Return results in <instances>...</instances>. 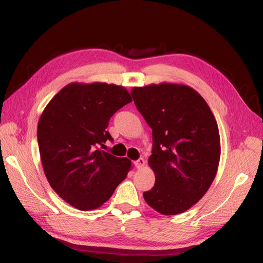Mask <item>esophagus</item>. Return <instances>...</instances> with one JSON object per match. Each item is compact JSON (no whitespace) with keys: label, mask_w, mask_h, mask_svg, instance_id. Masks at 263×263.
Here are the masks:
<instances>
[{"label":"esophagus","mask_w":263,"mask_h":263,"mask_svg":"<svg viewBox=\"0 0 263 263\" xmlns=\"http://www.w3.org/2000/svg\"><path fill=\"white\" fill-rule=\"evenodd\" d=\"M134 164H135V166H136L137 169H141L142 166H145V164H146V160L144 158H139L138 160H136L134 162Z\"/></svg>","instance_id":"34e87169"}]
</instances>
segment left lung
Here are the masks:
<instances>
[{"label":"left lung","mask_w":263,"mask_h":263,"mask_svg":"<svg viewBox=\"0 0 263 263\" xmlns=\"http://www.w3.org/2000/svg\"><path fill=\"white\" fill-rule=\"evenodd\" d=\"M134 103L153 129L154 187L144 193L162 215L187 211L208 192L220 158L218 126L205 100L191 86L160 83L133 87Z\"/></svg>","instance_id":"obj_1"}]
</instances>
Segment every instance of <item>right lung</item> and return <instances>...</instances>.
Returning <instances> with one entry per match:
<instances>
[{
	"label": "right lung",
	"mask_w": 263,
	"mask_h": 263,
	"mask_svg": "<svg viewBox=\"0 0 263 263\" xmlns=\"http://www.w3.org/2000/svg\"><path fill=\"white\" fill-rule=\"evenodd\" d=\"M132 102L124 86L73 82L39 118L37 140L45 176L62 200L80 211L100 208L130 170L132 161L102 150L113 140L109 118Z\"/></svg>",
	"instance_id": "right-lung-1"
}]
</instances>
